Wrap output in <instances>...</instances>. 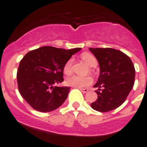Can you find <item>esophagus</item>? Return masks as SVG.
<instances>
[{
  "instance_id": "esophagus-1",
  "label": "esophagus",
  "mask_w": 147,
  "mask_h": 147,
  "mask_svg": "<svg viewBox=\"0 0 147 147\" xmlns=\"http://www.w3.org/2000/svg\"><path fill=\"white\" fill-rule=\"evenodd\" d=\"M79 89L81 90L83 93H86V92H88V90L86 89V88H79Z\"/></svg>"
}]
</instances>
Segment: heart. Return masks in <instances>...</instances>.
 <instances>
[{"instance_id":"b5f03b06","label":"heart","mask_w":147,"mask_h":147,"mask_svg":"<svg viewBox=\"0 0 147 147\" xmlns=\"http://www.w3.org/2000/svg\"><path fill=\"white\" fill-rule=\"evenodd\" d=\"M81 57L90 67H95L97 65V60L95 56L88 52L81 53ZM74 58L69 59L63 66V72L66 75H70L74 71ZM93 82V78L91 76L82 77L79 76L73 75L68 77L66 79V84L68 86L76 87V88H86L91 85Z\"/></svg>"}]
</instances>
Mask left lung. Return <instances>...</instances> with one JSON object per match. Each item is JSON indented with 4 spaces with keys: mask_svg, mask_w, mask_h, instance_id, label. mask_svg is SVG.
Here are the masks:
<instances>
[{
    "mask_svg": "<svg viewBox=\"0 0 147 147\" xmlns=\"http://www.w3.org/2000/svg\"><path fill=\"white\" fill-rule=\"evenodd\" d=\"M96 58L100 74L95 91L96 101L92 102L93 109L107 112L118 108L126 100L134 84L135 69L130 58L123 52L111 48H89Z\"/></svg>",
    "mask_w": 147,
    "mask_h": 147,
    "instance_id": "8db88e82",
    "label": "left lung"
}]
</instances>
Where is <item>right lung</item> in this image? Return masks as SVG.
<instances>
[{
	"label": "right lung",
	"mask_w": 147,
	"mask_h": 147,
	"mask_svg": "<svg viewBox=\"0 0 147 147\" xmlns=\"http://www.w3.org/2000/svg\"><path fill=\"white\" fill-rule=\"evenodd\" d=\"M81 48L66 50L43 46L26 53L17 71L19 92L33 109L50 112L67 98L70 87L56 86L63 81V66Z\"/></svg>",
	"instance_id": "add662e5"
}]
</instances>
